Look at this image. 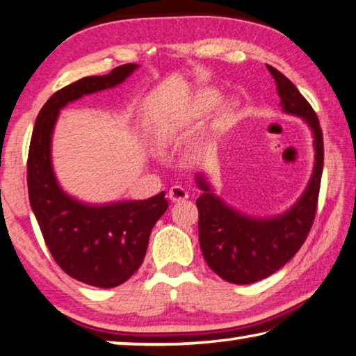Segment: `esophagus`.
Returning a JSON list of instances; mask_svg holds the SVG:
<instances>
[{
    "label": "esophagus",
    "instance_id": "obj_1",
    "mask_svg": "<svg viewBox=\"0 0 356 356\" xmlns=\"http://www.w3.org/2000/svg\"><path fill=\"white\" fill-rule=\"evenodd\" d=\"M169 198L173 201V203H179V201H184L189 198V193H187V191L183 189L181 186H173L169 191Z\"/></svg>",
    "mask_w": 356,
    "mask_h": 356
}]
</instances>
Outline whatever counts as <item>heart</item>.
I'll return each mask as SVG.
<instances>
[{
  "mask_svg": "<svg viewBox=\"0 0 356 356\" xmlns=\"http://www.w3.org/2000/svg\"><path fill=\"white\" fill-rule=\"evenodd\" d=\"M217 100H218L217 92H213L211 90L198 91L197 95H193L183 106H181L178 115L175 116L172 115L169 118H165L164 120H161L158 125V138L167 139L169 136H172L177 130V125L179 120H184V122H195V120H200L213 108V105L217 104ZM234 120H236V111H234L231 105H223L217 111L216 118H213L212 130L216 133L225 131L234 124Z\"/></svg>",
  "mask_w": 356,
  "mask_h": 356,
  "instance_id": "obj_1",
  "label": "heart"
}]
</instances>
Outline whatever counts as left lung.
I'll return each mask as SVG.
<instances>
[{
	"label": "left lung",
	"mask_w": 356,
	"mask_h": 356,
	"mask_svg": "<svg viewBox=\"0 0 356 356\" xmlns=\"http://www.w3.org/2000/svg\"><path fill=\"white\" fill-rule=\"evenodd\" d=\"M266 68L276 82L282 108L305 119L313 130L316 163L310 184L298 203L284 216L268 220L241 216L227 207L213 195L204 178L197 177L203 191V195L197 198L203 257L221 279L237 285L254 284L271 276L300 250L316 216L324 167V139L316 113L290 79L270 65Z\"/></svg>",
	"instance_id": "8db88e82"
}]
</instances>
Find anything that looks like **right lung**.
Returning <instances> with one entry per match:
<instances>
[{
	"label": "right lung",
	"instance_id": "obj_1",
	"mask_svg": "<svg viewBox=\"0 0 356 356\" xmlns=\"http://www.w3.org/2000/svg\"><path fill=\"white\" fill-rule=\"evenodd\" d=\"M138 68L120 65L106 76L77 80L48 99L33 125L28 155L29 201L57 265L80 282L113 288L140 266L150 232L169 203L164 192L143 201L90 206L60 189L51 164V138L60 108L85 95L116 86Z\"/></svg>",
	"mask_w": 356,
	"mask_h": 356
}]
</instances>
